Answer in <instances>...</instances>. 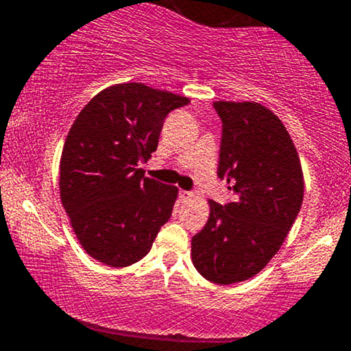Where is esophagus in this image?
Wrapping results in <instances>:
<instances>
[{
    "mask_svg": "<svg viewBox=\"0 0 351 351\" xmlns=\"http://www.w3.org/2000/svg\"><path fill=\"white\" fill-rule=\"evenodd\" d=\"M191 196H193L191 191H184V189H181V191H180V199L181 201H188L189 198H191Z\"/></svg>",
    "mask_w": 351,
    "mask_h": 351,
    "instance_id": "obj_1",
    "label": "esophagus"
}]
</instances>
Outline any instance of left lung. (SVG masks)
<instances>
[{"label":"left lung","instance_id":"1","mask_svg":"<svg viewBox=\"0 0 351 351\" xmlns=\"http://www.w3.org/2000/svg\"><path fill=\"white\" fill-rule=\"evenodd\" d=\"M223 122L217 176L234 199L209 201V219L191 239L193 264L215 284L251 279L276 256L299 215L304 176L293 142L257 102H215Z\"/></svg>","mask_w":351,"mask_h":351}]
</instances>
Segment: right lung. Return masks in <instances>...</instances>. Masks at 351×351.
Returning <instances> with one entry per match:
<instances>
[{"mask_svg": "<svg viewBox=\"0 0 351 351\" xmlns=\"http://www.w3.org/2000/svg\"><path fill=\"white\" fill-rule=\"evenodd\" d=\"M189 100L130 82L99 92L72 123L60 156V201L80 245L99 263L127 267L152 249L178 188L147 178L167 115Z\"/></svg>", "mask_w": 351, "mask_h": 351, "instance_id": "add662e5", "label": "right lung"}]
</instances>
